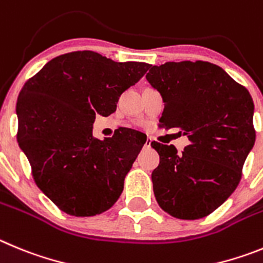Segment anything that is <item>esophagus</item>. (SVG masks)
<instances>
[{
  "label": "esophagus",
  "mask_w": 263,
  "mask_h": 263,
  "mask_svg": "<svg viewBox=\"0 0 263 263\" xmlns=\"http://www.w3.org/2000/svg\"><path fill=\"white\" fill-rule=\"evenodd\" d=\"M151 144H152V139H146V141H145V146L146 148H149V146H151Z\"/></svg>",
  "instance_id": "34e87169"
}]
</instances>
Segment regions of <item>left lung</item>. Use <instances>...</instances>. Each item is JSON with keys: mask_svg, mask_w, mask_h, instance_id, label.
I'll return each mask as SVG.
<instances>
[{"mask_svg": "<svg viewBox=\"0 0 263 263\" xmlns=\"http://www.w3.org/2000/svg\"><path fill=\"white\" fill-rule=\"evenodd\" d=\"M148 70L146 80L165 103L161 127L179 128L190 140L181 153L174 145L151 144L160 155L152 173L156 200L177 219H200L240 183L255 141L252 96L208 61L165 63Z\"/></svg>", "mask_w": 263, "mask_h": 263, "instance_id": "left-lung-1", "label": "left lung"}]
</instances>
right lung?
<instances>
[{
    "mask_svg": "<svg viewBox=\"0 0 263 263\" xmlns=\"http://www.w3.org/2000/svg\"><path fill=\"white\" fill-rule=\"evenodd\" d=\"M148 67L76 51L52 59L23 85L16 140L36 186L65 214L96 216L122 194L146 137L127 128L99 140L91 129L96 115L112 114Z\"/></svg>",
    "mask_w": 263,
    "mask_h": 263,
    "instance_id": "right-lung-1",
    "label": "right lung"
}]
</instances>
